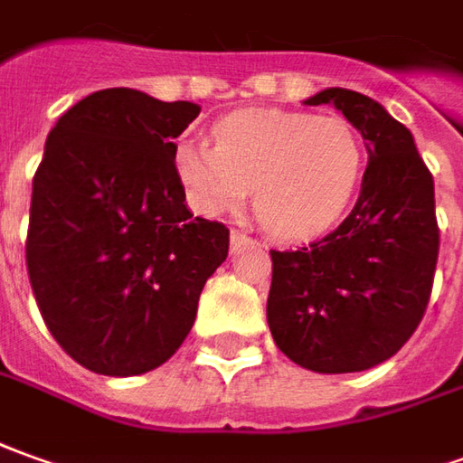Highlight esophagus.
<instances>
[{
  "instance_id": "34e87169",
  "label": "esophagus",
  "mask_w": 463,
  "mask_h": 463,
  "mask_svg": "<svg viewBox=\"0 0 463 463\" xmlns=\"http://www.w3.org/2000/svg\"><path fill=\"white\" fill-rule=\"evenodd\" d=\"M257 241L251 237H247L244 232H232V241H229V247H232V251L234 254H239V251H244V250H251Z\"/></svg>"
}]
</instances>
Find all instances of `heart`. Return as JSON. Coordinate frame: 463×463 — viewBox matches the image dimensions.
Wrapping results in <instances>:
<instances>
[{
  "instance_id": "obj_1",
  "label": "heart",
  "mask_w": 463,
  "mask_h": 463,
  "mask_svg": "<svg viewBox=\"0 0 463 463\" xmlns=\"http://www.w3.org/2000/svg\"><path fill=\"white\" fill-rule=\"evenodd\" d=\"M213 146L184 140L176 171L209 216L251 209L267 234L307 239L345 213L363 178L365 151L343 116L247 108L213 126Z\"/></svg>"
}]
</instances>
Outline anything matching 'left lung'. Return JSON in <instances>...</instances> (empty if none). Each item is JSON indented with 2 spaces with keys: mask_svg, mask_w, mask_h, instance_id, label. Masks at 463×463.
<instances>
[{
  "mask_svg": "<svg viewBox=\"0 0 463 463\" xmlns=\"http://www.w3.org/2000/svg\"><path fill=\"white\" fill-rule=\"evenodd\" d=\"M368 151L360 196L327 237L272 251L267 323L277 347L315 373H358L393 358L419 327L439 260L433 178L411 130L368 95L327 88Z\"/></svg>",
  "mask_w": 463,
  "mask_h": 463,
  "instance_id": "1",
  "label": "left lung"
}]
</instances>
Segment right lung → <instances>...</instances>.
<instances>
[{"label":"right lung","mask_w":463,"mask_h":463,"mask_svg":"<svg viewBox=\"0 0 463 463\" xmlns=\"http://www.w3.org/2000/svg\"><path fill=\"white\" fill-rule=\"evenodd\" d=\"M199 113L189 100L108 88L47 136L27 272L44 325L88 371L128 378L164 365L229 254V229L189 212L174 161V138Z\"/></svg>","instance_id":"add662e5"}]
</instances>
